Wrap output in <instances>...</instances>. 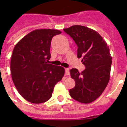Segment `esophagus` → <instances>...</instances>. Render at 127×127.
<instances>
[{
    "mask_svg": "<svg viewBox=\"0 0 127 127\" xmlns=\"http://www.w3.org/2000/svg\"><path fill=\"white\" fill-rule=\"evenodd\" d=\"M65 75L70 74V72H69V68H65Z\"/></svg>",
    "mask_w": 127,
    "mask_h": 127,
    "instance_id": "34e87169",
    "label": "esophagus"
}]
</instances>
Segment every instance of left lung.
I'll return each mask as SVG.
<instances>
[{"instance_id":"obj_1","label":"left lung","mask_w":127,"mask_h":127,"mask_svg":"<svg viewBox=\"0 0 127 127\" xmlns=\"http://www.w3.org/2000/svg\"><path fill=\"white\" fill-rule=\"evenodd\" d=\"M77 46V58L85 69L70 70L76 85L69 90L70 97L77 101L88 104L97 99L106 88L110 79L112 57L107 44L100 35L93 29L74 25L64 29Z\"/></svg>"}]
</instances>
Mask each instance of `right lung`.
Here are the masks:
<instances>
[{
	"label": "right lung",
	"instance_id": "right-lung-1",
	"mask_svg": "<svg viewBox=\"0 0 127 127\" xmlns=\"http://www.w3.org/2000/svg\"><path fill=\"white\" fill-rule=\"evenodd\" d=\"M60 30L38 29L22 38L13 50L11 72L14 86L22 97L40 104L52 96L54 87L64 76L61 66L48 64L51 39Z\"/></svg>",
	"mask_w": 127,
	"mask_h": 127
}]
</instances>
